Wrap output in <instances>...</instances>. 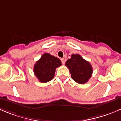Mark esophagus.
Wrapping results in <instances>:
<instances>
[{
  "mask_svg": "<svg viewBox=\"0 0 121 121\" xmlns=\"http://www.w3.org/2000/svg\"><path fill=\"white\" fill-rule=\"evenodd\" d=\"M60 60H61V62H62V64H63V65H64L65 63V59H64V58H61L60 59Z\"/></svg>",
  "mask_w": 121,
  "mask_h": 121,
  "instance_id": "obj_1",
  "label": "esophagus"
}]
</instances>
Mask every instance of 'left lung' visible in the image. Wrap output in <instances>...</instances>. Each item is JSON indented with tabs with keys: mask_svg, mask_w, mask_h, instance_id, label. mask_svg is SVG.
Masks as SVG:
<instances>
[{
	"mask_svg": "<svg viewBox=\"0 0 121 121\" xmlns=\"http://www.w3.org/2000/svg\"><path fill=\"white\" fill-rule=\"evenodd\" d=\"M71 57L66 60L65 65L69 69L71 78L77 83H86L92 76L91 65L78 54H73Z\"/></svg>",
	"mask_w": 121,
	"mask_h": 121,
	"instance_id": "obj_1",
	"label": "left lung"
}]
</instances>
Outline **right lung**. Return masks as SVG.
I'll use <instances>...</instances> for the list:
<instances>
[{"mask_svg": "<svg viewBox=\"0 0 121 121\" xmlns=\"http://www.w3.org/2000/svg\"><path fill=\"white\" fill-rule=\"evenodd\" d=\"M59 59L44 53L34 66V73L41 82H47L53 78L56 68L61 66Z\"/></svg>", "mask_w": 121, "mask_h": 121, "instance_id": "add662e5", "label": "right lung"}]
</instances>
